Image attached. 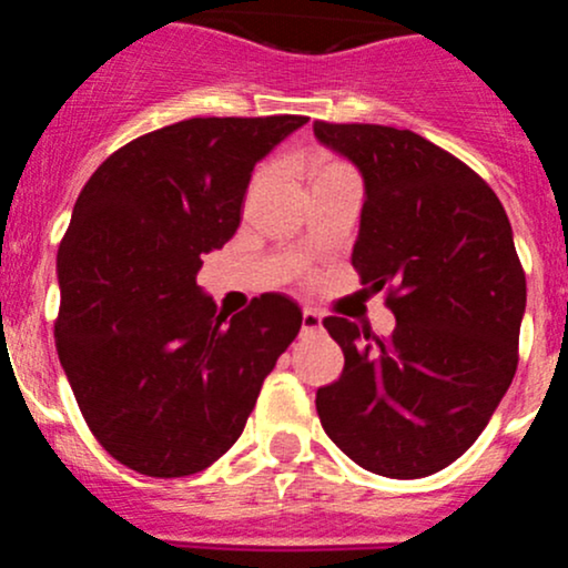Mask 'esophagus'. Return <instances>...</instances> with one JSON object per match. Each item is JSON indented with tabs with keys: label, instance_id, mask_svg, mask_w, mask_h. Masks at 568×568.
<instances>
[{
	"label": "esophagus",
	"instance_id": "esophagus-1",
	"mask_svg": "<svg viewBox=\"0 0 568 568\" xmlns=\"http://www.w3.org/2000/svg\"><path fill=\"white\" fill-rule=\"evenodd\" d=\"M301 327H303V333L320 331V327H323V314H320L317 308H303V320H301Z\"/></svg>",
	"mask_w": 568,
	"mask_h": 568
}]
</instances>
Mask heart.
Listing matches in <instances>:
<instances>
[{
    "label": "heart",
    "mask_w": 568,
    "mask_h": 568,
    "mask_svg": "<svg viewBox=\"0 0 568 568\" xmlns=\"http://www.w3.org/2000/svg\"><path fill=\"white\" fill-rule=\"evenodd\" d=\"M325 166H333L331 161H317V166H314V172H320V169H325Z\"/></svg>",
    "instance_id": "1"
}]
</instances>
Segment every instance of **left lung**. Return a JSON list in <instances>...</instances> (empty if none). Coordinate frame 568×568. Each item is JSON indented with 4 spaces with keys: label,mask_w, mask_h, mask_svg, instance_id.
<instances>
[{
    "label": "left lung",
    "mask_w": 568,
    "mask_h": 568,
    "mask_svg": "<svg viewBox=\"0 0 568 568\" xmlns=\"http://www.w3.org/2000/svg\"><path fill=\"white\" fill-rule=\"evenodd\" d=\"M314 136L364 178L353 267L388 286L396 317L388 338L323 320L344 372L317 390L320 420L377 476H432L476 443L517 372L525 273L511 224L470 166L418 133L317 120Z\"/></svg>",
    "instance_id": "1"
}]
</instances>
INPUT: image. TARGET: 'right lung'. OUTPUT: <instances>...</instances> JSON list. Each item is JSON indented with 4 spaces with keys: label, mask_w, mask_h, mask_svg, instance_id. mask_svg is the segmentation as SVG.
I'll use <instances>...</instances> for the list:
<instances>
[{
    "label": "right lung",
    "mask_w": 568,
    "mask_h": 568,
    "mask_svg": "<svg viewBox=\"0 0 568 568\" xmlns=\"http://www.w3.org/2000/svg\"><path fill=\"white\" fill-rule=\"evenodd\" d=\"M308 116H194L109 155L57 254V353L95 440L122 465L180 478L224 457L301 331L267 292L226 320L196 284L241 226L251 172Z\"/></svg>",
    "instance_id": "1"
}]
</instances>
